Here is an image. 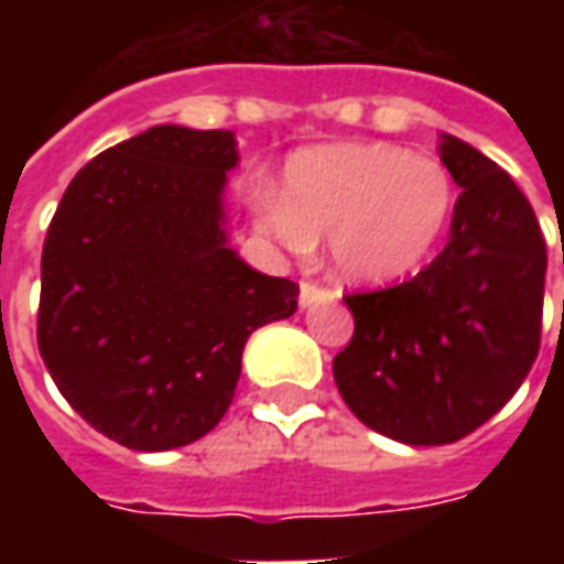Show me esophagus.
<instances>
[{"instance_id": "34e87169", "label": "esophagus", "mask_w": 564, "mask_h": 564, "mask_svg": "<svg viewBox=\"0 0 564 564\" xmlns=\"http://www.w3.org/2000/svg\"><path fill=\"white\" fill-rule=\"evenodd\" d=\"M319 302H335V295L326 293V290H319L317 283H302V290H299V305L302 307H314Z\"/></svg>"}]
</instances>
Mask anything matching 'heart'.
<instances>
[{
  "mask_svg": "<svg viewBox=\"0 0 564 564\" xmlns=\"http://www.w3.org/2000/svg\"><path fill=\"white\" fill-rule=\"evenodd\" d=\"M257 226L293 253L329 238V269L387 286L423 269L456 214L453 174L395 144H326L286 162L283 196L257 193Z\"/></svg>",
  "mask_w": 564,
  "mask_h": 564,
  "instance_id": "1",
  "label": "heart"
}]
</instances>
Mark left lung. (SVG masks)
<instances>
[{"mask_svg": "<svg viewBox=\"0 0 564 564\" xmlns=\"http://www.w3.org/2000/svg\"><path fill=\"white\" fill-rule=\"evenodd\" d=\"M462 193L447 247L414 281L347 295L354 338L338 392L368 429L411 447L453 444L498 414L541 344L546 245L529 198L468 141L441 132Z\"/></svg>", "mask_w": 564, "mask_h": 564, "instance_id": "left-lung-1", "label": "left lung"}]
</instances>
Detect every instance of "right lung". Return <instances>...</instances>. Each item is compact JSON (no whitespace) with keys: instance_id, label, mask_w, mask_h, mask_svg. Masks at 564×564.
Instances as JSON below:
<instances>
[{"instance_id":"obj_1","label":"right lung","mask_w":564,"mask_h":564,"mask_svg":"<svg viewBox=\"0 0 564 564\" xmlns=\"http://www.w3.org/2000/svg\"><path fill=\"white\" fill-rule=\"evenodd\" d=\"M232 129L150 127L68 184L42 250L39 350L87 423L141 453L208 435L247 338L293 317L299 286L229 247Z\"/></svg>"}]
</instances>
